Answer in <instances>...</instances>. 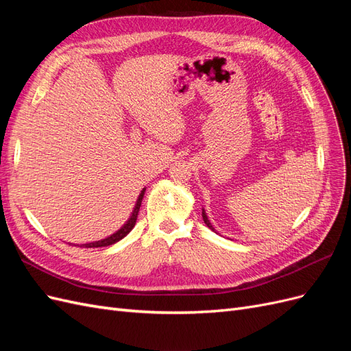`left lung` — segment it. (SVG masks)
I'll return each instance as SVG.
<instances>
[{
  "mask_svg": "<svg viewBox=\"0 0 351 351\" xmlns=\"http://www.w3.org/2000/svg\"><path fill=\"white\" fill-rule=\"evenodd\" d=\"M202 217H204V221H205V224L212 230V231H215L214 230V227L210 226V222H209V219H208V217H206V212H205V209H202Z\"/></svg>",
  "mask_w": 351,
  "mask_h": 351,
  "instance_id": "left-lung-1",
  "label": "left lung"
}]
</instances>
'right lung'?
I'll use <instances>...</instances> for the list:
<instances>
[{"label": "right lung", "instance_id": "add662e5", "mask_svg": "<svg viewBox=\"0 0 351 351\" xmlns=\"http://www.w3.org/2000/svg\"><path fill=\"white\" fill-rule=\"evenodd\" d=\"M145 190L146 189L142 190V193L139 195V199H137V202H136V206H134V209L132 212V217L129 218V221H127L125 224L119 231H115L114 234H111L110 237L104 239V240H98V241H93V243H86V244H80L79 247H105V246H111V244L120 241L123 237H125L127 234H129V232L132 231V228L136 224L137 214H139V209H141V205H142V199H143V195H145Z\"/></svg>", "mask_w": 351, "mask_h": 351}]
</instances>
